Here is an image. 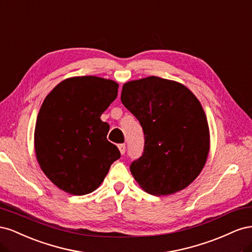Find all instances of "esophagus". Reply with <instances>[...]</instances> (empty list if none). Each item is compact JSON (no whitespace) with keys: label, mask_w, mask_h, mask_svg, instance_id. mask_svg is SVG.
I'll return each mask as SVG.
<instances>
[{"label":"esophagus","mask_w":252,"mask_h":252,"mask_svg":"<svg viewBox=\"0 0 252 252\" xmlns=\"http://www.w3.org/2000/svg\"><path fill=\"white\" fill-rule=\"evenodd\" d=\"M118 147H119V150H120V152H121V155H124V154H125V151H126V146H125V144H120Z\"/></svg>","instance_id":"obj_1"}]
</instances>
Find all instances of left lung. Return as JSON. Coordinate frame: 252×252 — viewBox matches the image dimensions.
Listing matches in <instances>:
<instances>
[{
  "label": "left lung",
  "mask_w": 252,
  "mask_h": 252,
  "mask_svg": "<svg viewBox=\"0 0 252 252\" xmlns=\"http://www.w3.org/2000/svg\"><path fill=\"white\" fill-rule=\"evenodd\" d=\"M121 101L139 120L144 152L130 165L145 191L168 195L186 188L209 152V127L201 103L182 84L158 77L123 85Z\"/></svg>",
  "instance_id": "8db88e82"
}]
</instances>
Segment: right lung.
Instances as JSON below:
<instances>
[{
	"label": "right lung",
	"instance_id": "right-lung-1",
	"mask_svg": "<svg viewBox=\"0 0 252 252\" xmlns=\"http://www.w3.org/2000/svg\"><path fill=\"white\" fill-rule=\"evenodd\" d=\"M119 85L93 75L64 80L45 97L36 118L34 149L46 177L63 191H94L120 158L107 140L102 113L118 95Z\"/></svg>",
	"mask_w": 252,
	"mask_h": 252
}]
</instances>
